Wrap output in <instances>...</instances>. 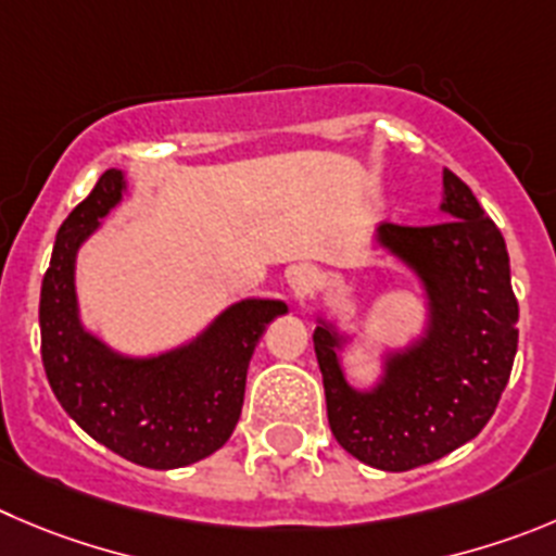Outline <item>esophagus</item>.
Wrapping results in <instances>:
<instances>
[{"instance_id": "34e87169", "label": "esophagus", "mask_w": 556, "mask_h": 556, "mask_svg": "<svg viewBox=\"0 0 556 556\" xmlns=\"http://www.w3.org/2000/svg\"><path fill=\"white\" fill-rule=\"evenodd\" d=\"M288 285H290V290H293V295L299 299V302H307V299H313V295H315V290H318L320 274L315 271L313 266H299V268H293V271H290Z\"/></svg>"}]
</instances>
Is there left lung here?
Returning a JSON list of instances; mask_svg holds the SVG:
<instances>
[{
  "instance_id": "left-lung-1",
  "label": "left lung",
  "mask_w": 556,
  "mask_h": 556,
  "mask_svg": "<svg viewBox=\"0 0 556 556\" xmlns=\"http://www.w3.org/2000/svg\"><path fill=\"white\" fill-rule=\"evenodd\" d=\"M444 222L381 227V241L422 274L433 302L428 337L389 362L376 392L342 381L334 334L318 326L315 356L324 372L334 439L362 464L408 471L475 439L510 378L518 349V302L500 227L469 186L444 169Z\"/></svg>"
}]
</instances>
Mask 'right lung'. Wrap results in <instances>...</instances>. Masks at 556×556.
I'll use <instances>...</instances> for the list:
<instances>
[{
  "mask_svg": "<svg viewBox=\"0 0 556 556\" xmlns=\"http://www.w3.org/2000/svg\"><path fill=\"white\" fill-rule=\"evenodd\" d=\"M121 191L123 175L106 169L56 230L40 285V356L60 406L96 442L148 469H178L230 439L254 345L285 304H236L200 342L161 359L114 356L76 318L74 257Z\"/></svg>",
  "mask_w": 556,
  "mask_h": 556,
  "instance_id": "right-lung-1",
  "label": "right lung"
}]
</instances>
